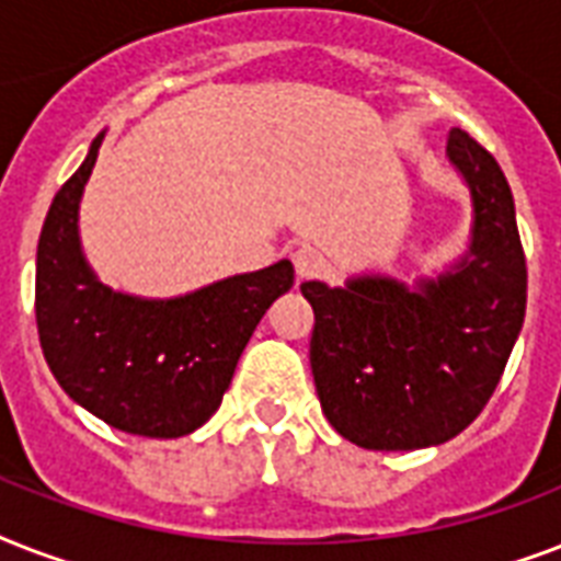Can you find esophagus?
I'll list each match as a JSON object with an SVG mask.
<instances>
[{
  "label": "esophagus",
  "instance_id": "esophagus-1",
  "mask_svg": "<svg viewBox=\"0 0 561 561\" xmlns=\"http://www.w3.org/2000/svg\"><path fill=\"white\" fill-rule=\"evenodd\" d=\"M323 255L314 247L302 244L299 250H294V267H297L299 279H314L323 271Z\"/></svg>",
  "mask_w": 561,
  "mask_h": 561
}]
</instances>
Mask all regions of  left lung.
<instances>
[{
	"instance_id": "obj_1",
	"label": "left lung",
	"mask_w": 561,
	"mask_h": 561,
	"mask_svg": "<svg viewBox=\"0 0 561 561\" xmlns=\"http://www.w3.org/2000/svg\"><path fill=\"white\" fill-rule=\"evenodd\" d=\"M448 160L474 203L469 255L451 273L413 290L383 276L299 288L314 308L311 373L325 419L369 451H413L466 431L522 332L527 262L510 183L460 127Z\"/></svg>"
}]
</instances>
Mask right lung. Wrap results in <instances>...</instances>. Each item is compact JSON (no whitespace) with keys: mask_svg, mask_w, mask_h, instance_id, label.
Masks as SVG:
<instances>
[{"mask_svg":"<svg viewBox=\"0 0 561 561\" xmlns=\"http://www.w3.org/2000/svg\"><path fill=\"white\" fill-rule=\"evenodd\" d=\"M99 148L95 136L39 232V346L69 399L107 425L153 439L186 436L218 410L250 334L294 285V264L285 259L165 302L113 294L78 244V203Z\"/></svg>","mask_w":561,"mask_h":561,"instance_id":"1","label":"right lung"}]
</instances>
